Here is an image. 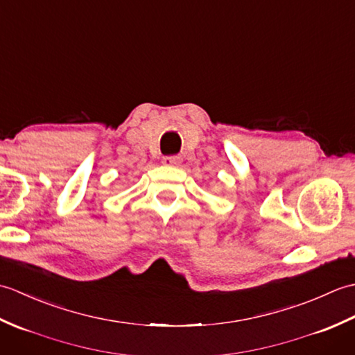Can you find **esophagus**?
Here are the masks:
<instances>
[{
    "mask_svg": "<svg viewBox=\"0 0 355 355\" xmlns=\"http://www.w3.org/2000/svg\"><path fill=\"white\" fill-rule=\"evenodd\" d=\"M182 162H183L182 157H178V155L163 158V164H166V166H180V164H182Z\"/></svg>",
    "mask_w": 355,
    "mask_h": 355,
    "instance_id": "1",
    "label": "esophagus"
}]
</instances>
